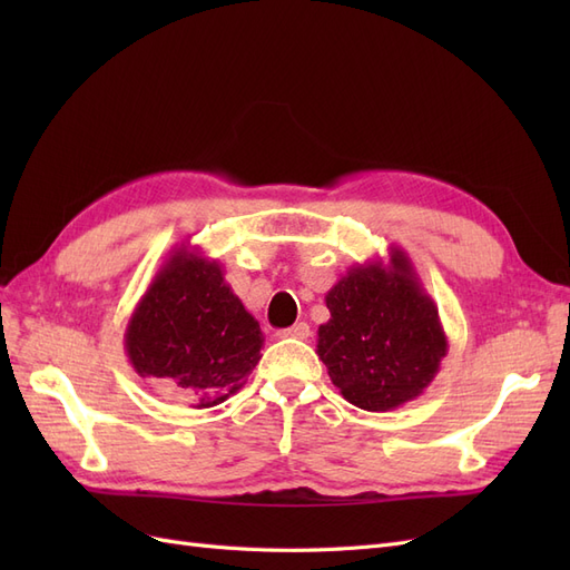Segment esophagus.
<instances>
[{"mask_svg": "<svg viewBox=\"0 0 570 570\" xmlns=\"http://www.w3.org/2000/svg\"><path fill=\"white\" fill-rule=\"evenodd\" d=\"M308 335H312L308 323H295L292 327H285V331L278 333V337H292V340H306Z\"/></svg>", "mask_w": 570, "mask_h": 570, "instance_id": "34e87169", "label": "esophagus"}]
</instances>
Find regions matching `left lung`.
<instances>
[{"mask_svg": "<svg viewBox=\"0 0 570 570\" xmlns=\"http://www.w3.org/2000/svg\"><path fill=\"white\" fill-rule=\"evenodd\" d=\"M316 354L333 385L364 411H392L428 390L450 350L438 304L404 249L350 268L327 289Z\"/></svg>", "mask_w": 570, "mask_h": 570, "instance_id": "1", "label": "left lung"}]
</instances>
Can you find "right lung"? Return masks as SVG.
<instances>
[{"instance_id":"obj_1","label":"right lung","mask_w":570,"mask_h":570,"mask_svg":"<svg viewBox=\"0 0 570 570\" xmlns=\"http://www.w3.org/2000/svg\"><path fill=\"white\" fill-rule=\"evenodd\" d=\"M124 344L137 375L209 409L245 387L264 333L216 258L180 245L132 308Z\"/></svg>"}]
</instances>
